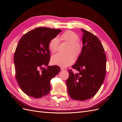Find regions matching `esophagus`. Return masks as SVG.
<instances>
[{
  "label": "esophagus",
  "mask_w": 122,
  "mask_h": 122,
  "mask_svg": "<svg viewBox=\"0 0 122 122\" xmlns=\"http://www.w3.org/2000/svg\"><path fill=\"white\" fill-rule=\"evenodd\" d=\"M61 70H62V71H65V70H67V68H64V67H61Z\"/></svg>",
  "instance_id": "obj_1"
}]
</instances>
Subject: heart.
Instances as JSON below:
<instances>
[{"instance_id":"obj_1","label":"heart","mask_w":122,"mask_h":122,"mask_svg":"<svg viewBox=\"0 0 122 122\" xmlns=\"http://www.w3.org/2000/svg\"><path fill=\"white\" fill-rule=\"evenodd\" d=\"M61 38L70 45L67 51L68 53H57L51 57V62L53 65H57L61 67H66L72 64L76 58L78 57L81 53L82 47L78 41L79 36L75 32L68 30L64 32ZM59 41L57 38H54L48 44V48L52 53L58 50Z\"/></svg>"}]
</instances>
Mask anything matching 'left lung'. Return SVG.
<instances>
[{
  "mask_svg": "<svg viewBox=\"0 0 122 122\" xmlns=\"http://www.w3.org/2000/svg\"><path fill=\"white\" fill-rule=\"evenodd\" d=\"M81 54L72 68L79 73L69 70L66 81L68 93L73 100L84 101L93 97L104 81L106 75V57L101 42L96 36L85 29Z\"/></svg>",
  "mask_w": 122,
  "mask_h": 122,
  "instance_id": "left-lung-1",
  "label": "left lung"
}]
</instances>
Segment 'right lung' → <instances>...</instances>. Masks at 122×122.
I'll return each instance as SVG.
<instances>
[{"label": "right lung", "instance_id": "add662e5", "mask_svg": "<svg viewBox=\"0 0 122 122\" xmlns=\"http://www.w3.org/2000/svg\"><path fill=\"white\" fill-rule=\"evenodd\" d=\"M61 29L38 27L27 32L19 40L14 54L15 76L25 94L35 98L49 94L50 80L60 72L58 66H48V44Z\"/></svg>", "mask_w": 122, "mask_h": 122}]
</instances>
